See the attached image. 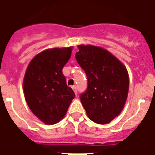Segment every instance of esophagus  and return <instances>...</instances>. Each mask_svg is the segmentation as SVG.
Wrapping results in <instances>:
<instances>
[{"label":"esophagus","mask_w":155,"mask_h":155,"mask_svg":"<svg viewBox=\"0 0 155 155\" xmlns=\"http://www.w3.org/2000/svg\"><path fill=\"white\" fill-rule=\"evenodd\" d=\"M72 89H73V91L75 94H77V87L76 86H72Z\"/></svg>","instance_id":"34e87169"}]
</instances>
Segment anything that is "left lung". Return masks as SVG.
<instances>
[{"label": "left lung", "mask_w": 155, "mask_h": 155, "mask_svg": "<svg viewBox=\"0 0 155 155\" xmlns=\"http://www.w3.org/2000/svg\"><path fill=\"white\" fill-rule=\"evenodd\" d=\"M75 59L87 76V89L80 95L88 117L104 124L120 114L129 91L126 68L109 51L94 45L78 46Z\"/></svg>", "instance_id": "left-lung-1"}]
</instances>
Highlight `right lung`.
<instances>
[{
	"instance_id": "obj_1",
	"label": "right lung",
	"mask_w": 155,
	"mask_h": 155,
	"mask_svg": "<svg viewBox=\"0 0 155 155\" xmlns=\"http://www.w3.org/2000/svg\"><path fill=\"white\" fill-rule=\"evenodd\" d=\"M72 47L53 48L36 54L25 71L23 89L32 113L47 124L61 120L75 94L68 87L62 69Z\"/></svg>"
}]
</instances>
